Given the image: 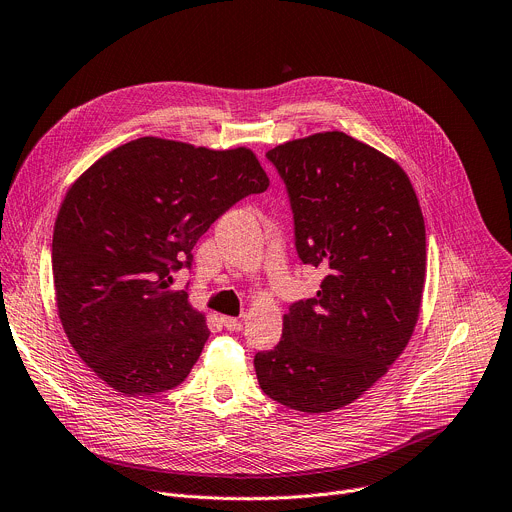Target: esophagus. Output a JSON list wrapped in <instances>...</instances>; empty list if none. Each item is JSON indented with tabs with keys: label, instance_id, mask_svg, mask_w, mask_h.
<instances>
[{
	"label": "esophagus",
	"instance_id": "obj_1",
	"mask_svg": "<svg viewBox=\"0 0 512 512\" xmlns=\"http://www.w3.org/2000/svg\"><path fill=\"white\" fill-rule=\"evenodd\" d=\"M222 324L226 331H241L243 329V322L239 318H232V316H222Z\"/></svg>",
	"mask_w": 512,
	"mask_h": 512
}]
</instances>
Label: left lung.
<instances>
[{
	"instance_id": "1",
	"label": "left lung",
	"mask_w": 512,
	"mask_h": 512,
	"mask_svg": "<svg viewBox=\"0 0 512 512\" xmlns=\"http://www.w3.org/2000/svg\"><path fill=\"white\" fill-rule=\"evenodd\" d=\"M294 214L314 298L284 314L282 341L255 355L261 390L318 414L351 404L408 345L421 312L425 220L404 169L353 136L318 132L267 151Z\"/></svg>"
}]
</instances>
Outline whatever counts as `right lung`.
<instances>
[{"mask_svg":"<svg viewBox=\"0 0 512 512\" xmlns=\"http://www.w3.org/2000/svg\"><path fill=\"white\" fill-rule=\"evenodd\" d=\"M253 151H212L157 136L130 141L69 188L53 232L59 318L83 363L126 396L188 378L210 337L171 290L198 239L239 200L267 190Z\"/></svg>","mask_w":512,"mask_h":512,"instance_id":"add662e5","label":"right lung"}]
</instances>
